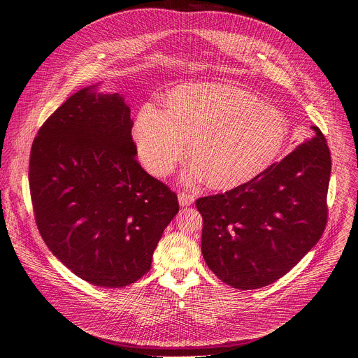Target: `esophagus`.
<instances>
[{"instance_id":"obj_1","label":"esophagus","mask_w":358,"mask_h":358,"mask_svg":"<svg viewBox=\"0 0 358 358\" xmlns=\"http://www.w3.org/2000/svg\"><path fill=\"white\" fill-rule=\"evenodd\" d=\"M178 202H180L181 207H188L194 202V195L187 194V192H180L178 194Z\"/></svg>"}]
</instances>
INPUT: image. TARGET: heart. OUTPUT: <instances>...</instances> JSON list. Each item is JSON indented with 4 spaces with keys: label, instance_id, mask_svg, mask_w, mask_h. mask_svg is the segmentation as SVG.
<instances>
[{
    "label": "heart",
    "instance_id": "obj_1",
    "mask_svg": "<svg viewBox=\"0 0 358 358\" xmlns=\"http://www.w3.org/2000/svg\"><path fill=\"white\" fill-rule=\"evenodd\" d=\"M289 122L253 93L227 83H189L173 89L166 110L144 103L134 122L143 166L156 177L173 171L188 141L192 160L182 176L221 191L235 189L268 171L289 140Z\"/></svg>",
    "mask_w": 358,
    "mask_h": 358
}]
</instances>
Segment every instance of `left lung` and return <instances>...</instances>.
<instances>
[{
    "instance_id": "8db88e82",
    "label": "left lung",
    "mask_w": 358,
    "mask_h": 358,
    "mask_svg": "<svg viewBox=\"0 0 358 358\" xmlns=\"http://www.w3.org/2000/svg\"><path fill=\"white\" fill-rule=\"evenodd\" d=\"M315 136L242 187L198 198L201 250L227 285L250 290L286 275L322 238L327 224L331 157Z\"/></svg>"
}]
</instances>
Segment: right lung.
Listing matches in <instances>:
<instances>
[{
  "mask_svg": "<svg viewBox=\"0 0 358 358\" xmlns=\"http://www.w3.org/2000/svg\"><path fill=\"white\" fill-rule=\"evenodd\" d=\"M97 86L72 94L39 129L29 189L49 250L80 279L123 287L150 271L180 208L177 195L137 163L123 96Z\"/></svg>",
  "mask_w": 358,
  "mask_h": 358,
  "instance_id": "right-lung-1",
  "label": "right lung"
}]
</instances>
